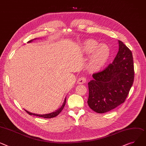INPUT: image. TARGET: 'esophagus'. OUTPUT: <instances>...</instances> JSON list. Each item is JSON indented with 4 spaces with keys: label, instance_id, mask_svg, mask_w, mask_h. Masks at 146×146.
Returning <instances> with one entry per match:
<instances>
[{
    "label": "esophagus",
    "instance_id": "obj_1",
    "mask_svg": "<svg viewBox=\"0 0 146 146\" xmlns=\"http://www.w3.org/2000/svg\"><path fill=\"white\" fill-rule=\"evenodd\" d=\"M86 82V79L84 77H80V78H79L78 79H77V84H84Z\"/></svg>",
    "mask_w": 146,
    "mask_h": 146
}]
</instances>
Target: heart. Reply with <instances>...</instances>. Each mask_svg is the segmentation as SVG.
Returning a JSON list of instances; mask_svg holds the SVG:
<instances>
[{"label": "heart", "instance_id": "1", "mask_svg": "<svg viewBox=\"0 0 146 146\" xmlns=\"http://www.w3.org/2000/svg\"><path fill=\"white\" fill-rule=\"evenodd\" d=\"M82 50L85 54L92 53L87 64V69L92 72L98 71L102 68L110 55V49L108 45L99 44L93 39L86 40L83 44Z\"/></svg>", "mask_w": 146, "mask_h": 146}]
</instances>
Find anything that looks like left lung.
<instances>
[{
  "label": "left lung",
  "instance_id": "obj_1",
  "mask_svg": "<svg viewBox=\"0 0 146 146\" xmlns=\"http://www.w3.org/2000/svg\"><path fill=\"white\" fill-rule=\"evenodd\" d=\"M119 52L113 63L93 74L89 82V106L98 113L108 112L123 103L134 82V63L131 50L118 40Z\"/></svg>",
  "mask_w": 146,
  "mask_h": 146
}]
</instances>
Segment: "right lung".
<instances>
[{
	"label": "right lung",
	"instance_id": "add662e5",
	"mask_svg": "<svg viewBox=\"0 0 146 146\" xmlns=\"http://www.w3.org/2000/svg\"><path fill=\"white\" fill-rule=\"evenodd\" d=\"M37 39V38H34V39L33 40H31L30 41H29L27 42L28 43H31L32 42H33V40H35ZM66 97L65 98L64 100V102L63 103V104L61 106V107L60 108L58 109L57 110H56V111H53L52 113H47V114H36V113H31L30 111H27V110L26 109H24L30 115H36V116H38V117H43V118H45V119H50V118H53V117H56V116H57L58 114H59L62 111V110L63 109V108L64 107L65 104H66Z\"/></svg>",
	"mask_w": 146,
	"mask_h": 146
}]
</instances>
